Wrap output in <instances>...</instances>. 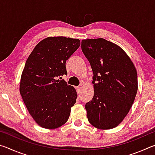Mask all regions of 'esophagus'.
<instances>
[{
  "label": "esophagus",
  "mask_w": 155,
  "mask_h": 155,
  "mask_svg": "<svg viewBox=\"0 0 155 155\" xmlns=\"http://www.w3.org/2000/svg\"><path fill=\"white\" fill-rule=\"evenodd\" d=\"M77 92L78 93H80L81 91V86H78V87H77Z\"/></svg>",
  "instance_id": "1"
}]
</instances>
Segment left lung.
Returning <instances> with one entry per match:
<instances>
[{
    "label": "left lung",
    "mask_w": 155,
    "mask_h": 155,
    "mask_svg": "<svg viewBox=\"0 0 155 155\" xmlns=\"http://www.w3.org/2000/svg\"><path fill=\"white\" fill-rule=\"evenodd\" d=\"M81 49L94 74V97L85 106L87 119L99 129H111L124 120L135 101V65L120 46L103 38L83 40Z\"/></svg>",
    "instance_id": "obj_1"
}]
</instances>
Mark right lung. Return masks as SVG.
<instances>
[{"mask_svg": "<svg viewBox=\"0 0 155 155\" xmlns=\"http://www.w3.org/2000/svg\"><path fill=\"white\" fill-rule=\"evenodd\" d=\"M80 40L49 37L37 44L26 61L20 84L23 101L41 127L53 129L69 118L77 94L61 78L67 75L65 62L80 46Z\"/></svg>", "mask_w": 155, "mask_h": 155, "instance_id": "1", "label": "right lung"}]
</instances>
